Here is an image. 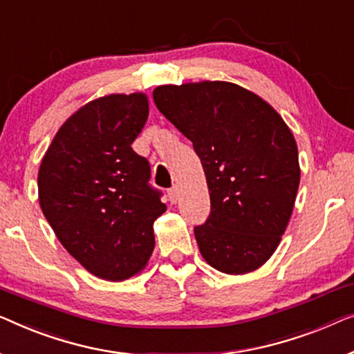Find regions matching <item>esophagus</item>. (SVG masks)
Instances as JSON below:
<instances>
[{
  "instance_id": "obj_1",
  "label": "esophagus",
  "mask_w": 354,
  "mask_h": 354,
  "mask_svg": "<svg viewBox=\"0 0 354 354\" xmlns=\"http://www.w3.org/2000/svg\"><path fill=\"white\" fill-rule=\"evenodd\" d=\"M168 198H170L171 203L178 202V198H179V187L178 186H173L170 191H168Z\"/></svg>"
}]
</instances>
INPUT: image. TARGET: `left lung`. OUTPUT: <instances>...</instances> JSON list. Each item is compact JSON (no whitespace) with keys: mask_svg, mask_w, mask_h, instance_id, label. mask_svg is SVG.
I'll use <instances>...</instances> for the list:
<instances>
[{"mask_svg":"<svg viewBox=\"0 0 354 354\" xmlns=\"http://www.w3.org/2000/svg\"><path fill=\"white\" fill-rule=\"evenodd\" d=\"M153 102L205 171L212 210L194 227L202 257L226 274L255 271L281 242L300 184L290 129L260 96L227 82L165 84Z\"/></svg>","mask_w":354,"mask_h":354,"instance_id":"obj_1","label":"left lung"}]
</instances>
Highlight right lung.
<instances>
[{"label": "right lung", "instance_id": "add662e5", "mask_svg": "<svg viewBox=\"0 0 354 354\" xmlns=\"http://www.w3.org/2000/svg\"><path fill=\"white\" fill-rule=\"evenodd\" d=\"M149 115L141 93L88 102L54 136L38 173L43 215L91 274L123 281L146 266L167 210L151 165L131 144Z\"/></svg>", "mask_w": 354, "mask_h": 354}]
</instances>
